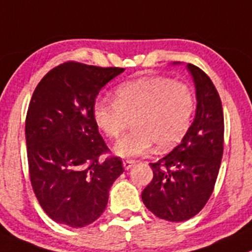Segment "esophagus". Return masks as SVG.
Returning <instances> with one entry per match:
<instances>
[{
	"label": "esophagus",
	"mask_w": 252,
	"mask_h": 252,
	"mask_svg": "<svg viewBox=\"0 0 252 252\" xmlns=\"http://www.w3.org/2000/svg\"><path fill=\"white\" fill-rule=\"evenodd\" d=\"M134 163H135V161H133V160H124L123 161V166L126 170H129V168L133 167Z\"/></svg>",
	"instance_id": "esophagus-1"
}]
</instances>
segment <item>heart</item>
Wrapping results in <instances>:
<instances>
[{
    "label": "heart",
    "instance_id": "obj_1",
    "mask_svg": "<svg viewBox=\"0 0 252 252\" xmlns=\"http://www.w3.org/2000/svg\"><path fill=\"white\" fill-rule=\"evenodd\" d=\"M116 99L99 97L94 103V119L108 138L117 139L131 117V129L114 146L123 158L143 155L156 144L167 150L189 130L196 109L192 87L167 76L141 77L119 85Z\"/></svg>",
    "mask_w": 252,
    "mask_h": 252
}]
</instances>
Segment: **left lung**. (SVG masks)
Returning <instances> with one entry per match:
<instances>
[{
    "label": "left lung",
    "mask_w": 252,
    "mask_h": 252,
    "mask_svg": "<svg viewBox=\"0 0 252 252\" xmlns=\"http://www.w3.org/2000/svg\"><path fill=\"white\" fill-rule=\"evenodd\" d=\"M187 67L196 85V117L182 141L150 163L154 177L141 193L146 208L168 221L188 220L206 206L224 150V116L218 91L203 70L192 64Z\"/></svg>",
    "instance_id": "left-lung-1"
}]
</instances>
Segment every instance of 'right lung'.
<instances>
[{
    "label": "right lung",
    "mask_w": 252,
    "mask_h": 252,
    "mask_svg": "<svg viewBox=\"0 0 252 252\" xmlns=\"http://www.w3.org/2000/svg\"><path fill=\"white\" fill-rule=\"evenodd\" d=\"M122 67L67 61L35 87L26 118L29 177L36 199L54 221L82 228L99 218L108 192L123 173L94 119L102 87Z\"/></svg>",
    "instance_id": "obj_1"
}]
</instances>
